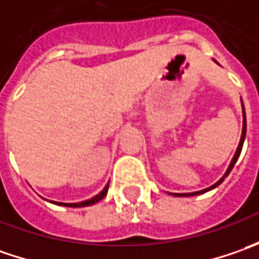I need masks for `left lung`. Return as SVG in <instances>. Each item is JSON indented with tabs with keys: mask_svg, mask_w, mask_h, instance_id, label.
Wrapping results in <instances>:
<instances>
[{
	"mask_svg": "<svg viewBox=\"0 0 259 259\" xmlns=\"http://www.w3.org/2000/svg\"><path fill=\"white\" fill-rule=\"evenodd\" d=\"M242 115H244V125H242V137H241V141H239V145H238V148H236V153H235L234 158H232V161H231V164L228 167V170H226V173L225 176L218 182V183H214L213 186H210L209 189H204V190H200V192H194V193H174V196H196V194H200V193H204V192H207V190H212L214 189L216 186H219V184L222 183L225 180V177L228 176V174L231 173V170L234 168L235 163H236V160H238V157L241 154V151H242V145H244V140H245V134H246V116H245V108H244V104H242Z\"/></svg>",
	"mask_w": 259,
	"mask_h": 259,
	"instance_id": "8db88e82",
	"label": "left lung"
}]
</instances>
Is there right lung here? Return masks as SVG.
Returning a JSON list of instances; mask_svg holds the SVG:
<instances>
[{"label": "right lung", "mask_w": 259, "mask_h": 259, "mask_svg": "<svg viewBox=\"0 0 259 259\" xmlns=\"http://www.w3.org/2000/svg\"><path fill=\"white\" fill-rule=\"evenodd\" d=\"M108 186L109 183L105 186V189L101 192L99 194H96L95 197L92 199H89V200H85V202H80V203H60V202H56V204H60V206H69V207H83V206H91V204L96 203V202H99V200H102L106 193H108Z\"/></svg>", "instance_id": "obj_1"}]
</instances>
